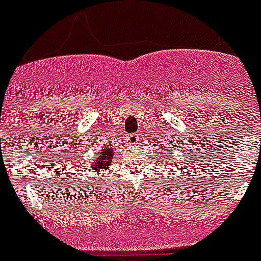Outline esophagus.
Masks as SVG:
<instances>
[{"instance_id": "34e87169", "label": "esophagus", "mask_w": 261, "mask_h": 261, "mask_svg": "<svg viewBox=\"0 0 261 261\" xmlns=\"http://www.w3.org/2000/svg\"><path fill=\"white\" fill-rule=\"evenodd\" d=\"M127 141L131 145H135V143L139 142V135L138 134H128L127 135Z\"/></svg>"}]
</instances>
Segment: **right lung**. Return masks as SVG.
<instances>
[{
	"label": "right lung",
	"mask_w": 261,
	"mask_h": 261,
	"mask_svg": "<svg viewBox=\"0 0 261 261\" xmlns=\"http://www.w3.org/2000/svg\"><path fill=\"white\" fill-rule=\"evenodd\" d=\"M97 159L94 160L93 165H92V171L93 172H101L102 169L110 168L112 157H114V151L111 150V147L102 149L100 153H97Z\"/></svg>",
	"instance_id": "right-lung-1"
}]
</instances>
